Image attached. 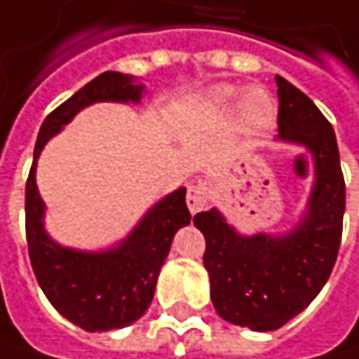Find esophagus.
<instances>
[{
  "instance_id": "34e87169",
  "label": "esophagus",
  "mask_w": 359,
  "mask_h": 359,
  "mask_svg": "<svg viewBox=\"0 0 359 359\" xmlns=\"http://www.w3.org/2000/svg\"><path fill=\"white\" fill-rule=\"evenodd\" d=\"M208 201H210V195H208L205 182H191L189 189H187V205H189V212H203L208 208Z\"/></svg>"
}]
</instances>
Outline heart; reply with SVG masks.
Here are the masks:
<instances>
[{
  "mask_svg": "<svg viewBox=\"0 0 359 359\" xmlns=\"http://www.w3.org/2000/svg\"><path fill=\"white\" fill-rule=\"evenodd\" d=\"M212 98L217 104H234L238 98V90L230 86H219L212 92ZM243 114L246 123H250L255 129H267L276 121V104L265 90L252 88L243 98Z\"/></svg>",
  "mask_w": 359,
  "mask_h": 359,
  "instance_id": "b5f03b06",
  "label": "heart"
}]
</instances>
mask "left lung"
<instances>
[{"instance_id": "obj_1", "label": "left lung", "mask_w": 359, "mask_h": 359, "mask_svg": "<svg viewBox=\"0 0 359 359\" xmlns=\"http://www.w3.org/2000/svg\"><path fill=\"white\" fill-rule=\"evenodd\" d=\"M277 140L306 147L314 184L306 213L283 234H238L215 208L193 224L205 236L203 265L217 314L252 331H276L318 296L341 245L345 180L335 131L304 92L276 76Z\"/></svg>"}]
</instances>
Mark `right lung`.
<instances>
[{"label": "right lung", "mask_w": 359, "mask_h": 359, "mask_svg": "<svg viewBox=\"0 0 359 359\" xmlns=\"http://www.w3.org/2000/svg\"><path fill=\"white\" fill-rule=\"evenodd\" d=\"M144 86L135 76L104 72L45 118L34 160L26 180V241L32 271L59 314L83 331L121 329L146 312L160 269L170 252L177 230L191 222L187 189L160 199L133 232L113 248L100 252L57 245L45 232V201L36 189V160L45 144L76 114L94 102H140Z\"/></svg>", "instance_id": "add662e5"}]
</instances>
